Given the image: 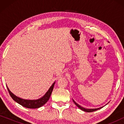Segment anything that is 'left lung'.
Listing matches in <instances>:
<instances>
[{
	"label": "left lung",
	"mask_w": 124,
	"mask_h": 124,
	"mask_svg": "<svg viewBox=\"0 0 124 124\" xmlns=\"http://www.w3.org/2000/svg\"><path fill=\"white\" fill-rule=\"evenodd\" d=\"M73 102L74 103V104H75L76 106H77L78 107L79 109H81V110H82V111H85V112H94V111H95L96 110H98L99 109H101V108H103V107H100V108H93V109H87V108H85L84 107H81V106H79V104H78L75 101H74L73 99Z\"/></svg>",
	"instance_id": "8db88e82"
}]
</instances>
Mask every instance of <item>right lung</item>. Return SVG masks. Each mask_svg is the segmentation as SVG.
Here are the masks:
<instances>
[{"instance_id": "1", "label": "right lung", "mask_w": 124, "mask_h": 124, "mask_svg": "<svg viewBox=\"0 0 124 124\" xmlns=\"http://www.w3.org/2000/svg\"><path fill=\"white\" fill-rule=\"evenodd\" d=\"M55 84V82H54V84L52 85V86L50 87V89H49L47 91V93L45 94V95L42 96V98H39V99L36 100L23 99L19 97H17V96L15 95V94H13V93L9 90L8 86H7V87L8 91V92H9L12 98L15 101L18 103V104L21 105L22 106L24 107L28 108H38L46 104V103L47 102V101H48L49 99H50V96L52 92V90H53Z\"/></svg>"}]
</instances>
